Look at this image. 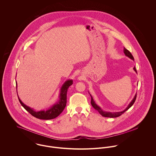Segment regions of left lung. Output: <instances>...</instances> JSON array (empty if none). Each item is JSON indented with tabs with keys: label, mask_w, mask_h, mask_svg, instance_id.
I'll use <instances>...</instances> for the list:
<instances>
[{
	"label": "left lung",
	"mask_w": 156,
	"mask_h": 156,
	"mask_svg": "<svg viewBox=\"0 0 156 156\" xmlns=\"http://www.w3.org/2000/svg\"><path fill=\"white\" fill-rule=\"evenodd\" d=\"M124 54H125L127 56H128V57L130 58V59L134 60L133 56V55H132V53H131L127 49H126L125 47H124ZM133 69L137 73V71H136V68H135V67H134ZM136 96H137V95L136 94L135 96H134V97L133 99V100L131 101V103L129 104V105L128 106V107H127L124 111H123L122 112H108L103 111L99 106H98L95 103V102H94V100H93V98H92V97L91 95H90V97H91L90 103H91L92 106L96 111H97L99 113H100V115H101L103 116H105V117H109V118H116V117L119 116L120 115H121L122 114H123L125 112L127 111L129 108H130L132 106V105H133L134 103L135 102V100H136Z\"/></svg>",
	"instance_id": "1"
}]
</instances>
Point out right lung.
<instances>
[{
  "label": "right lung",
  "instance_id": "right-lung-1",
  "mask_svg": "<svg viewBox=\"0 0 156 156\" xmlns=\"http://www.w3.org/2000/svg\"><path fill=\"white\" fill-rule=\"evenodd\" d=\"M73 84L72 80H68L66 82L61 89V94L59 96V101L54 105L50 109L47 111H40L36 112L30 108L26 106L19 98V100L23 107L29 112L33 116L41 119H51L58 116L64 109L67 104V93L68 88Z\"/></svg>",
  "mask_w": 156,
  "mask_h": 156
}]
</instances>
